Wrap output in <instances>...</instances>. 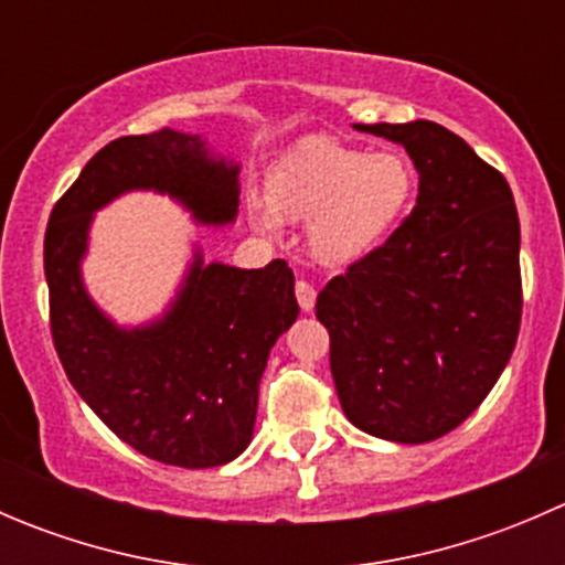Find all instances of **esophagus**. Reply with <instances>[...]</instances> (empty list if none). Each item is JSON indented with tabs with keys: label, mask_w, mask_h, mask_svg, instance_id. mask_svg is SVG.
I'll use <instances>...</instances> for the list:
<instances>
[{
	"label": "esophagus",
	"mask_w": 565,
	"mask_h": 565,
	"mask_svg": "<svg viewBox=\"0 0 565 565\" xmlns=\"http://www.w3.org/2000/svg\"><path fill=\"white\" fill-rule=\"evenodd\" d=\"M295 295H298V303L303 311H315L317 303V289L311 287L309 281H298L295 284Z\"/></svg>",
	"instance_id": "1"
}]
</instances>
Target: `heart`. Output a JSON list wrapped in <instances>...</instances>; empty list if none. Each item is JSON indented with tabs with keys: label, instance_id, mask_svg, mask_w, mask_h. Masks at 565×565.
Masks as SVG:
<instances>
[{
	"label": "heart",
	"instance_id": "heart-1",
	"mask_svg": "<svg viewBox=\"0 0 565 565\" xmlns=\"http://www.w3.org/2000/svg\"><path fill=\"white\" fill-rule=\"evenodd\" d=\"M409 188V167L393 152H363L315 136L270 169V202L250 204V221L265 235H276L284 218L306 221L311 256L350 265L388 235Z\"/></svg>",
	"mask_w": 565,
	"mask_h": 565
}]
</instances>
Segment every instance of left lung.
<instances>
[{
  "mask_svg": "<svg viewBox=\"0 0 565 565\" xmlns=\"http://www.w3.org/2000/svg\"><path fill=\"white\" fill-rule=\"evenodd\" d=\"M396 141L418 199L396 232L330 278L317 319L344 415L391 443L437 440L487 398L522 319L520 215L505 177L429 119L355 125Z\"/></svg>",
  "mask_w": 565,
  "mask_h": 565,
  "instance_id": "1",
  "label": "left lung"
}]
</instances>
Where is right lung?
Masks as SVG:
<instances>
[{
    "label": "right lung",
    "instance_id": "1",
    "mask_svg": "<svg viewBox=\"0 0 565 565\" xmlns=\"http://www.w3.org/2000/svg\"><path fill=\"white\" fill-rule=\"evenodd\" d=\"M128 191L174 199L196 224H235L241 163L213 156L199 134L163 128L106 145L45 230L51 335L78 396L145 457L218 467L254 437L259 380L273 344L298 319L295 276L284 259L259 270L204 262L202 248L161 317L125 328L84 287L82 262L98 210Z\"/></svg>",
    "mask_w": 565,
    "mask_h": 565
}]
</instances>
